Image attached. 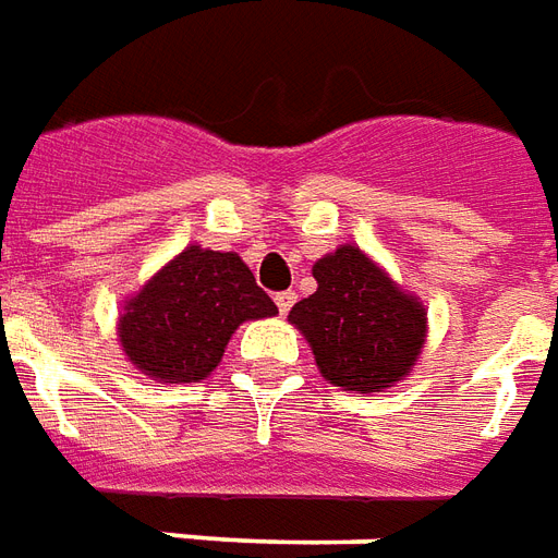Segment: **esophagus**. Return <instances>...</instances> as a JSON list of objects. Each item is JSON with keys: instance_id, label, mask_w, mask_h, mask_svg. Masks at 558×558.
<instances>
[{"instance_id": "esophagus-1", "label": "esophagus", "mask_w": 558, "mask_h": 558, "mask_svg": "<svg viewBox=\"0 0 558 558\" xmlns=\"http://www.w3.org/2000/svg\"><path fill=\"white\" fill-rule=\"evenodd\" d=\"M295 299H299L295 292L283 290V292H278V295H275V304H278V311L283 313V316H287V313L292 311V304H295Z\"/></svg>"}]
</instances>
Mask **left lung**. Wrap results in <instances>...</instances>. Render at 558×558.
<instances>
[{
	"mask_svg": "<svg viewBox=\"0 0 558 558\" xmlns=\"http://www.w3.org/2000/svg\"><path fill=\"white\" fill-rule=\"evenodd\" d=\"M313 278L319 287L290 322L311 342L319 373L357 393L402 381L426 340V307L354 245L322 257Z\"/></svg>",
	"mask_w": 558,
	"mask_h": 558,
	"instance_id": "left-lung-1",
	"label": "left lung"
}]
</instances>
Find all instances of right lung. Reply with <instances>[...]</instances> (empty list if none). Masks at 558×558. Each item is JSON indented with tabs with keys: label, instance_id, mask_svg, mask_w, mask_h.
Returning a JSON list of instances; mask_svg holds the SVG:
<instances>
[{
	"label": "right lung",
	"instance_id": "right-lung-1",
	"mask_svg": "<svg viewBox=\"0 0 558 558\" xmlns=\"http://www.w3.org/2000/svg\"><path fill=\"white\" fill-rule=\"evenodd\" d=\"M275 313V301L236 254L192 245L126 301L118 333L144 375L185 384L216 369L242 322Z\"/></svg>",
	"mask_w": 558,
	"mask_h": 558
}]
</instances>
